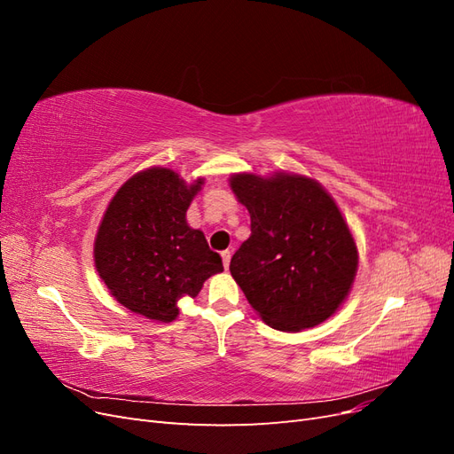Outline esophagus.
Returning <instances> with one entry per match:
<instances>
[{
    "label": "esophagus",
    "instance_id": "34e87169",
    "mask_svg": "<svg viewBox=\"0 0 454 454\" xmlns=\"http://www.w3.org/2000/svg\"><path fill=\"white\" fill-rule=\"evenodd\" d=\"M222 259H223V267H225V269H229V263H231V252H229V250L222 252Z\"/></svg>",
    "mask_w": 454,
    "mask_h": 454
}]
</instances>
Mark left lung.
Returning <instances> with one entry per match:
<instances>
[{
    "instance_id": "8db88e82",
    "label": "left lung",
    "mask_w": 454,
    "mask_h": 454,
    "mask_svg": "<svg viewBox=\"0 0 454 454\" xmlns=\"http://www.w3.org/2000/svg\"><path fill=\"white\" fill-rule=\"evenodd\" d=\"M252 217V235L229 270L259 318L301 332L333 316L358 272V246L337 202L303 174L239 172L229 177Z\"/></svg>"
}]
</instances>
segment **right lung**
Returning a JSON list of instances; mask_svg holds the SVG:
<instances>
[{
	"instance_id": "obj_1",
	"label": "right lung",
	"mask_w": 454,
	"mask_h": 454,
	"mask_svg": "<svg viewBox=\"0 0 454 454\" xmlns=\"http://www.w3.org/2000/svg\"><path fill=\"white\" fill-rule=\"evenodd\" d=\"M204 177L187 184L172 168L136 172L109 200L94 237V265L117 303L147 320L177 318V301L195 299L223 270L187 208Z\"/></svg>"
}]
</instances>
